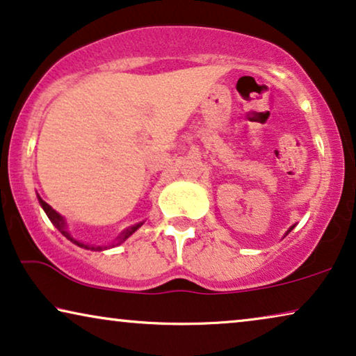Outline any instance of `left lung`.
Wrapping results in <instances>:
<instances>
[{"label":"left lung","instance_id":"obj_1","mask_svg":"<svg viewBox=\"0 0 356 356\" xmlns=\"http://www.w3.org/2000/svg\"><path fill=\"white\" fill-rule=\"evenodd\" d=\"M290 230H293V227H291V228H290ZM290 230H289V232H290Z\"/></svg>","mask_w":356,"mask_h":356}]
</instances>
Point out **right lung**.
Instances as JSON below:
<instances>
[{
    "label": "right lung",
    "instance_id": "right-lung-1",
    "mask_svg": "<svg viewBox=\"0 0 356 356\" xmlns=\"http://www.w3.org/2000/svg\"><path fill=\"white\" fill-rule=\"evenodd\" d=\"M38 201H40V206L43 207V211H45V213L48 216V218H50V220H51L53 225H55V227L58 228V230H60V232L63 233V235H65V236L67 238V240L74 243V245L84 248V250H90V251H102V250H106V248H108V246H90V245H84V243L74 240V238H72V236L70 235V233H67V232L65 230V218H63L56 211H53V209H51L50 206H48V204H47L45 201H43L42 197H38ZM140 225H143V223H138V225L131 227V228H128V230H126V232L121 233V235H120L118 238H116V240H118V243H116V245H120V243H123V241L126 240V238H129L136 230H138V228H139Z\"/></svg>",
    "mask_w": 356,
    "mask_h": 356
}]
</instances>
